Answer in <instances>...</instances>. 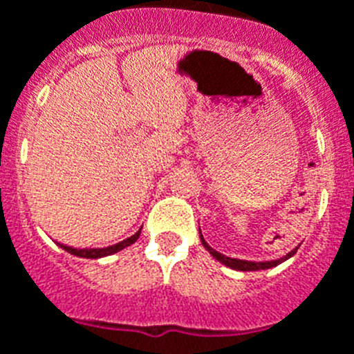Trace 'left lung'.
Returning a JSON list of instances; mask_svg holds the SVG:
<instances>
[{"label":"left lung","mask_w":354,"mask_h":354,"mask_svg":"<svg viewBox=\"0 0 354 354\" xmlns=\"http://www.w3.org/2000/svg\"><path fill=\"white\" fill-rule=\"evenodd\" d=\"M201 232V230H198ZM201 242H203V246L206 248V250L212 253L215 259H217L218 262H223L224 266H227V268H232V270H236V271H259V270H270V268H275V266H279L280 262L288 261L289 257H293L295 253H297V248H295L293 251H289L288 255L282 257V259H279V261H268V262H251V261H241V259H232V257H226L223 255V253H218V251L213 250L212 246H209L208 242L204 241V236L201 235Z\"/></svg>","instance_id":"left-lung-1"}]
</instances>
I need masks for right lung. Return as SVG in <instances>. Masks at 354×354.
I'll use <instances>...</instances> for the list:
<instances>
[{
    "instance_id": "1",
    "label": "right lung",
    "mask_w": 354,
    "mask_h": 354,
    "mask_svg": "<svg viewBox=\"0 0 354 354\" xmlns=\"http://www.w3.org/2000/svg\"><path fill=\"white\" fill-rule=\"evenodd\" d=\"M139 235H141V230L136 233V235L128 236V239H124V241L118 242V244H113V246H108V248H90V250H77V248H72V246H63L61 244V248L65 251H68V253H72V255L75 257H83V259H101V257H106V255H112V253H118V251L124 250L127 246H130V244H133V242L139 239Z\"/></svg>"
}]
</instances>
